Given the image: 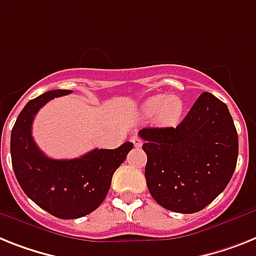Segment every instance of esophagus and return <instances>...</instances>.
<instances>
[{
	"label": "esophagus",
	"instance_id": "1",
	"mask_svg": "<svg viewBox=\"0 0 256 256\" xmlns=\"http://www.w3.org/2000/svg\"><path fill=\"white\" fill-rule=\"evenodd\" d=\"M130 141H132L133 145H134L136 148H141V145H142V140H141L140 137L133 136L132 138H130Z\"/></svg>",
	"mask_w": 256,
	"mask_h": 256
}]
</instances>
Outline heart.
<instances>
[{"label": "heart", "instance_id": "b5f03b06", "mask_svg": "<svg viewBox=\"0 0 256 256\" xmlns=\"http://www.w3.org/2000/svg\"><path fill=\"white\" fill-rule=\"evenodd\" d=\"M183 110V100L176 95H154L146 99L141 106V114L146 118L156 116L157 123L162 126H172L178 124Z\"/></svg>", "mask_w": 256, "mask_h": 256}]
</instances>
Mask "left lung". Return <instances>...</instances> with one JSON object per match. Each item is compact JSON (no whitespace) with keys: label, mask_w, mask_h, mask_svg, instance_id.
I'll list each match as a JSON object with an SVG mask.
<instances>
[{"label":"left lung","mask_w":256,"mask_h":256,"mask_svg":"<svg viewBox=\"0 0 256 256\" xmlns=\"http://www.w3.org/2000/svg\"><path fill=\"white\" fill-rule=\"evenodd\" d=\"M148 156L145 179L153 199L178 213H195L226 188L237 166L238 134L228 106L202 92L175 128L138 132Z\"/></svg>","instance_id":"obj_1"}]
</instances>
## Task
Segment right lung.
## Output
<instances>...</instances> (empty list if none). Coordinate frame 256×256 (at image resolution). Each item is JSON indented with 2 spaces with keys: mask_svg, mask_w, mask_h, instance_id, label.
<instances>
[{
  "mask_svg": "<svg viewBox=\"0 0 256 256\" xmlns=\"http://www.w3.org/2000/svg\"><path fill=\"white\" fill-rule=\"evenodd\" d=\"M70 92L50 90L31 99L16 118L10 137L12 168L23 192L40 208L62 220L86 216L102 204L114 172L133 148L126 141L116 149H94L73 160L47 157L32 138L34 118L50 99Z\"/></svg>",
  "mask_w": 256,
  "mask_h": 256,
  "instance_id": "add662e5",
  "label": "right lung"
}]
</instances>
